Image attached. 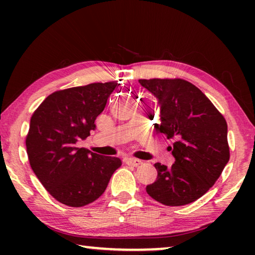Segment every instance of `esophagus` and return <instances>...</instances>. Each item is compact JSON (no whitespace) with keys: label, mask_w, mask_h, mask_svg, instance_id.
Instances as JSON below:
<instances>
[{"label":"esophagus","mask_w":255,"mask_h":255,"mask_svg":"<svg viewBox=\"0 0 255 255\" xmlns=\"http://www.w3.org/2000/svg\"><path fill=\"white\" fill-rule=\"evenodd\" d=\"M127 163H128V165H130V166L137 167V166H139V165H141L142 161H141V160H138V159L128 158V159H127Z\"/></svg>","instance_id":"esophagus-1"}]
</instances>
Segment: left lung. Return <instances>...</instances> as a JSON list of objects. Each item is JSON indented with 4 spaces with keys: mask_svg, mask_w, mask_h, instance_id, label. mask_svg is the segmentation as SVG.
<instances>
[{
    "mask_svg": "<svg viewBox=\"0 0 255 255\" xmlns=\"http://www.w3.org/2000/svg\"><path fill=\"white\" fill-rule=\"evenodd\" d=\"M158 107L154 128L168 139L175 162H156L158 177L146 187L152 198L169 207L189 204L203 196L230 159L228 124L197 87L181 79L139 80Z\"/></svg>",
    "mask_w": 255,
    "mask_h": 255,
    "instance_id": "obj_1",
    "label": "left lung"
}]
</instances>
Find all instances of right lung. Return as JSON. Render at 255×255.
<instances>
[{
	"label": "right lung",
	"mask_w": 255,
	"mask_h": 255,
	"mask_svg": "<svg viewBox=\"0 0 255 255\" xmlns=\"http://www.w3.org/2000/svg\"><path fill=\"white\" fill-rule=\"evenodd\" d=\"M116 87L111 81L59 90L47 96L31 117L25 141L31 168L62 204L79 208L96 201L122 165L116 156L76 147L96 128V117Z\"/></svg>",
	"instance_id": "right-lung-1"
}]
</instances>
